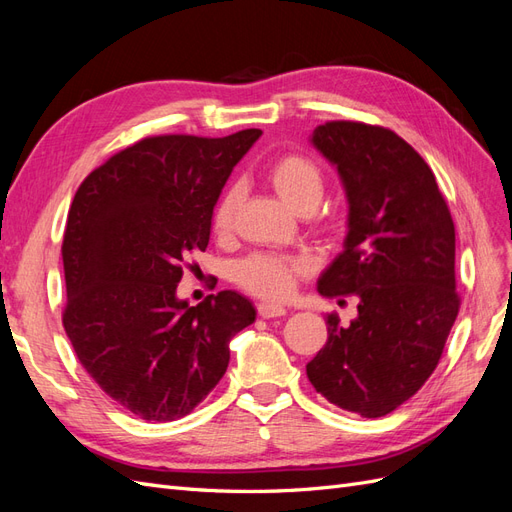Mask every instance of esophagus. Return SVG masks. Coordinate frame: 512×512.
Segmentation results:
<instances>
[{
	"label": "esophagus",
	"mask_w": 512,
	"mask_h": 512,
	"mask_svg": "<svg viewBox=\"0 0 512 512\" xmlns=\"http://www.w3.org/2000/svg\"><path fill=\"white\" fill-rule=\"evenodd\" d=\"M286 309L282 305H275V303H258V316L260 318H277V316H284Z\"/></svg>",
	"instance_id": "esophagus-1"
}]
</instances>
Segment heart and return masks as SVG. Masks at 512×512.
I'll use <instances>...</instances> for the list:
<instances>
[{
	"mask_svg": "<svg viewBox=\"0 0 512 512\" xmlns=\"http://www.w3.org/2000/svg\"><path fill=\"white\" fill-rule=\"evenodd\" d=\"M269 181L288 207L297 213H312L324 194V177L320 168L305 156H284L269 168ZM241 203V188H232L220 198L213 211L215 232H228L235 222V213ZM303 271V262L280 256H252L239 265V282L250 292L265 299H284L290 294L294 277Z\"/></svg>",
	"mask_w": 512,
	"mask_h": 512,
	"instance_id": "1",
	"label": "heart"
}]
</instances>
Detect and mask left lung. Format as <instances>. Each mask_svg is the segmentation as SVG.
Listing matches in <instances>:
<instances>
[{
	"label": "left lung",
	"mask_w": 512,
	"mask_h": 512,
	"mask_svg": "<svg viewBox=\"0 0 512 512\" xmlns=\"http://www.w3.org/2000/svg\"><path fill=\"white\" fill-rule=\"evenodd\" d=\"M312 145L342 179L344 252L318 277L322 297H359L348 327L327 314V344L307 378L331 404L378 418L436 369L459 312L455 224L427 162L395 132L329 121Z\"/></svg>",
	"instance_id": "obj_1"
}]
</instances>
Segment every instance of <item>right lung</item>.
I'll list each match as a JSON object with an SVG mask.
<instances>
[{
  "mask_svg": "<svg viewBox=\"0 0 512 512\" xmlns=\"http://www.w3.org/2000/svg\"><path fill=\"white\" fill-rule=\"evenodd\" d=\"M260 134L143 138L74 194L61 245L64 329L100 389L145 421L190 414L226 374L230 339L256 320L235 290L192 307L177 284L209 245L213 207Z\"/></svg>",
  "mask_w": 512,
  "mask_h": 512,
  "instance_id": "1",
  "label": "right lung"
}]
</instances>
